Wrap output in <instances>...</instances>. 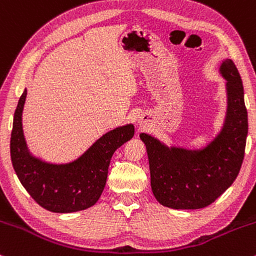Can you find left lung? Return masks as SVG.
<instances>
[{"label":"left lung","instance_id":"obj_1","mask_svg":"<svg viewBox=\"0 0 256 256\" xmlns=\"http://www.w3.org/2000/svg\"><path fill=\"white\" fill-rule=\"evenodd\" d=\"M220 73L228 82V110L222 131L206 148H168L149 134H140L148 152L152 194L165 207H207L238 176L248 134L243 84L236 64L230 58L222 61Z\"/></svg>","mask_w":256,"mask_h":256}]
</instances>
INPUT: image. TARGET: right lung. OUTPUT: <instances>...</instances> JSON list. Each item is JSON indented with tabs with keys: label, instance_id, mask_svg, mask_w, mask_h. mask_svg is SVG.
I'll return each mask as SVG.
<instances>
[{
	"label": "right lung",
	"instance_id": "1",
	"mask_svg": "<svg viewBox=\"0 0 256 256\" xmlns=\"http://www.w3.org/2000/svg\"><path fill=\"white\" fill-rule=\"evenodd\" d=\"M26 89L20 96L10 134V158L20 183L40 207L55 213L86 210L98 202L104 189L114 152L134 134L132 124L104 134L73 162L54 165L32 156L22 132V116Z\"/></svg>",
	"mask_w": 256,
	"mask_h": 256
}]
</instances>
